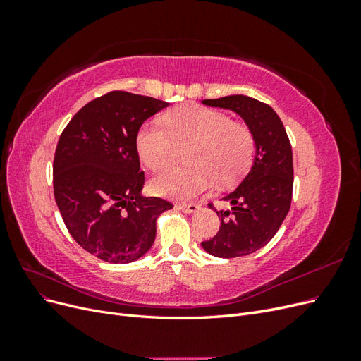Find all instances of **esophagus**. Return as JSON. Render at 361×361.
I'll return each mask as SVG.
<instances>
[{"label":"esophagus","instance_id":"esophagus-1","mask_svg":"<svg viewBox=\"0 0 361 361\" xmlns=\"http://www.w3.org/2000/svg\"><path fill=\"white\" fill-rule=\"evenodd\" d=\"M176 207L185 214H192V212H197L199 204H195V203H178Z\"/></svg>","mask_w":361,"mask_h":361}]
</instances>
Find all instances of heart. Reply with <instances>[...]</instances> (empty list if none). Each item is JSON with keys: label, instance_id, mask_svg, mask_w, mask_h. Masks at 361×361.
Returning <instances> with one entry per match:
<instances>
[{"label": "heart", "instance_id": "b5f03b06", "mask_svg": "<svg viewBox=\"0 0 361 361\" xmlns=\"http://www.w3.org/2000/svg\"><path fill=\"white\" fill-rule=\"evenodd\" d=\"M191 147V166L171 169L152 180V191L162 197L188 200L211 188L214 179L228 185L248 170L255 155L251 130L227 114L211 108L187 105L166 116V125L147 120L137 134V150L152 171L170 166L178 146Z\"/></svg>", "mask_w": 361, "mask_h": 361}]
</instances>
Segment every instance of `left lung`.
Returning a JSON list of instances; mask_svg holds the SVG:
<instances>
[{
  "instance_id": "obj_1",
  "label": "left lung",
  "mask_w": 361,
  "mask_h": 361,
  "mask_svg": "<svg viewBox=\"0 0 361 361\" xmlns=\"http://www.w3.org/2000/svg\"><path fill=\"white\" fill-rule=\"evenodd\" d=\"M202 104L241 116L255 138L253 166L239 187L221 199L231 209H215L221 218L216 235L202 243L215 257L247 256L274 238L289 212L293 187L290 141L277 113L253 97L231 94Z\"/></svg>"
}]
</instances>
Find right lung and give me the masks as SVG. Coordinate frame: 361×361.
Masks as SVG:
<instances>
[{
	"mask_svg": "<svg viewBox=\"0 0 361 361\" xmlns=\"http://www.w3.org/2000/svg\"><path fill=\"white\" fill-rule=\"evenodd\" d=\"M167 102L110 92L84 105L60 135L54 157V195L69 233L85 251L110 264L146 255L158 216L173 207L145 197L137 134Z\"/></svg>",
	"mask_w": 361,
	"mask_h": 361,
	"instance_id": "add662e5",
	"label": "right lung"
}]
</instances>
